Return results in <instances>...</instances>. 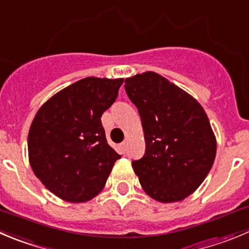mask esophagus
<instances>
[{
  "label": "esophagus",
  "mask_w": 249,
  "mask_h": 249,
  "mask_svg": "<svg viewBox=\"0 0 249 249\" xmlns=\"http://www.w3.org/2000/svg\"><path fill=\"white\" fill-rule=\"evenodd\" d=\"M120 149H121V153H126V149H127V143L126 142H122V143L120 144Z\"/></svg>",
  "instance_id": "34e87169"
}]
</instances>
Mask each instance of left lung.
<instances>
[{"mask_svg": "<svg viewBox=\"0 0 249 249\" xmlns=\"http://www.w3.org/2000/svg\"><path fill=\"white\" fill-rule=\"evenodd\" d=\"M124 83L145 138L143 158L132 161L142 187L159 202L184 199L204 181L216 154L204 108L155 72L137 74Z\"/></svg>", "mask_w": 249, "mask_h": 249, "instance_id": "obj_1", "label": "left lung"}]
</instances>
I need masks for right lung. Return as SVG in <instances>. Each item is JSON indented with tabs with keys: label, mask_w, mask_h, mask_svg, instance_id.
Listing matches in <instances>:
<instances>
[{
	"label": "right lung",
	"mask_w": 249,
	"mask_h": 249,
	"mask_svg": "<svg viewBox=\"0 0 249 249\" xmlns=\"http://www.w3.org/2000/svg\"><path fill=\"white\" fill-rule=\"evenodd\" d=\"M122 83L84 78L52 96L35 115L28 136L30 166L61 199L90 200L121 158L107 144L101 116L116 101Z\"/></svg>",
	"instance_id": "right-lung-1"
}]
</instances>
